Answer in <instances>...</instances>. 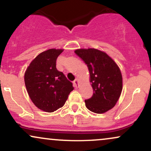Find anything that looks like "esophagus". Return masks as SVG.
Listing matches in <instances>:
<instances>
[{
	"label": "esophagus",
	"instance_id": "obj_1",
	"mask_svg": "<svg viewBox=\"0 0 151 151\" xmlns=\"http://www.w3.org/2000/svg\"><path fill=\"white\" fill-rule=\"evenodd\" d=\"M73 84H74V86H75V87H77V88L79 87V82H78L77 79H75V80L73 81Z\"/></svg>",
	"mask_w": 151,
	"mask_h": 151
}]
</instances>
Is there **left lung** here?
<instances>
[{"instance_id": "1", "label": "left lung", "mask_w": 151, "mask_h": 151, "mask_svg": "<svg viewBox=\"0 0 151 151\" xmlns=\"http://www.w3.org/2000/svg\"><path fill=\"white\" fill-rule=\"evenodd\" d=\"M89 69L93 93L86 99V107L96 114L111 109L122 91V75L116 62L106 53L96 49H79L74 51Z\"/></svg>"}]
</instances>
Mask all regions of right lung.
I'll return each mask as SVG.
<instances>
[{"instance_id": "right-lung-1", "label": "right lung", "mask_w": 151, "mask_h": 151, "mask_svg": "<svg viewBox=\"0 0 151 151\" xmlns=\"http://www.w3.org/2000/svg\"><path fill=\"white\" fill-rule=\"evenodd\" d=\"M63 50L50 49L38 55L25 73V84L30 99L38 109L53 112L65 104L74 89L72 83L56 68L57 58Z\"/></svg>"}]
</instances>
